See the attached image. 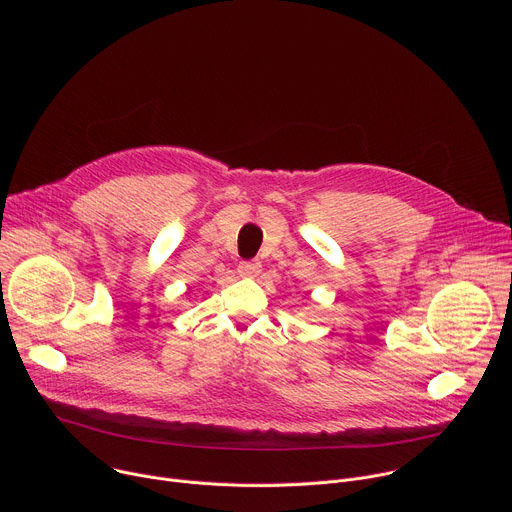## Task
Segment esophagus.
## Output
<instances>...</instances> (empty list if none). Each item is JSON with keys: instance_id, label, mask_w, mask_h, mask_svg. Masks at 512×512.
I'll return each instance as SVG.
<instances>
[{"instance_id": "1", "label": "esophagus", "mask_w": 512, "mask_h": 512, "mask_svg": "<svg viewBox=\"0 0 512 512\" xmlns=\"http://www.w3.org/2000/svg\"><path fill=\"white\" fill-rule=\"evenodd\" d=\"M261 273V263L259 261H243L239 265V275L241 277H257Z\"/></svg>"}]
</instances>
